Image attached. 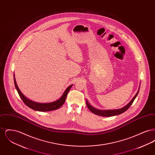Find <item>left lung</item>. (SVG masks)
<instances>
[{
    "instance_id": "left-lung-1",
    "label": "left lung",
    "mask_w": 155,
    "mask_h": 155,
    "mask_svg": "<svg viewBox=\"0 0 155 155\" xmlns=\"http://www.w3.org/2000/svg\"><path fill=\"white\" fill-rule=\"evenodd\" d=\"M140 91V88L138 89V91L137 92V93L136 94V95L134 96L132 100L128 103L126 106L124 107L119 109H115V110H98L97 109L94 108V107H92V106H91V104L89 103L88 101H86L87 102V107H88L89 110L91 111V112H92L94 114H95L96 115L98 116H103V117H111V116H116V115H118L120 114L123 113H124V111L128 110V109L131 106V104H133V102L134 101L135 99L136 98V97L138 95V92Z\"/></svg>"
}]
</instances>
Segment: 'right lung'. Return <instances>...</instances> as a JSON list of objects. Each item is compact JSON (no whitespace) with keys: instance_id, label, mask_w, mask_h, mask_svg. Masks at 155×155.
Masks as SVG:
<instances>
[{"instance_id":"right-lung-1","label":"right lung","mask_w":155,"mask_h":155,"mask_svg":"<svg viewBox=\"0 0 155 155\" xmlns=\"http://www.w3.org/2000/svg\"><path fill=\"white\" fill-rule=\"evenodd\" d=\"M14 82H15V87L17 89L20 97L22 99L23 102L31 109L34 110L39 111H48L54 110L58 109L64 103L66 99L67 95L69 92L70 89L73 86V85H71L68 87H67V88L65 90V91L64 92L62 96L60 97V98H59L58 100L54 102H51V103H37L28 99L27 97H26L22 94V92H21V91L17 86L15 78V74H14Z\"/></svg>"}]
</instances>
